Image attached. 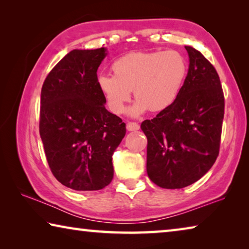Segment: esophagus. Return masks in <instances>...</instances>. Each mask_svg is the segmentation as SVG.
I'll return each instance as SVG.
<instances>
[{
	"instance_id": "esophagus-1",
	"label": "esophagus",
	"mask_w": 249,
	"mask_h": 249,
	"mask_svg": "<svg viewBox=\"0 0 249 249\" xmlns=\"http://www.w3.org/2000/svg\"><path fill=\"white\" fill-rule=\"evenodd\" d=\"M126 128L129 132H132V130H138L140 129V124L136 123V122H128L127 125H126Z\"/></svg>"
}]
</instances>
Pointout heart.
Returning <instances> with one entry per match:
<instances>
[{
  "label": "heart",
  "instance_id": "obj_1",
  "mask_svg": "<svg viewBox=\"0 0 249 249\" xmlns=\"http://www.w3.org/2000/svg\"><path fill=\"white\" fill-rule=\"evenodd\" d=\"M111 69L113 75L102 73L96 79L109 111L122 114L133 90L137 100L130 113L141 115L148 108L163 111L176 102L187 77L188 62L177 50L136 52L117 58Z\"/></svg>",
  "mask_w": 249,
  "mask_h": 249
}]
</instances>
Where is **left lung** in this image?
Segmentation results:
<instances>
[{"label": "left lung", "mask_w": 249, "mask_h": 249, "mask_svg": "<svg viewBox=\"0 0 249 249\" xmlns=\"http://www.w3.org/2000/svg\"><path fill=\"white\" fill-rule=\"evenodd\" d=\"M188 75L176 102L146 120L147 174L160 188L181 189L199 180L220 153L224 93L213 65L185 46Z\"/></svg>", "instance_id": "left-lung-1"}]
</instances>
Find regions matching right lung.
I'll return each instance as SVG.
<instances>
[{
  "label": "right lung",
  "mask_w": 249,
  "mask_h": 249,
  "mask_svg": "<svg viewBox=\"0 0 249 249\" xmlns=\"http://www.w3.org/2000/svg\"><path fill=\"white\" fill-rule=\"evenodd\" d=\"M105 49H74L46 77L39 134L59 182L77 191L101 190L114 175L112 155L126 134L122 119L105 108L96 83Z\"/></svg>",
  "instance_id": "add662e5"
}]
</instances>
